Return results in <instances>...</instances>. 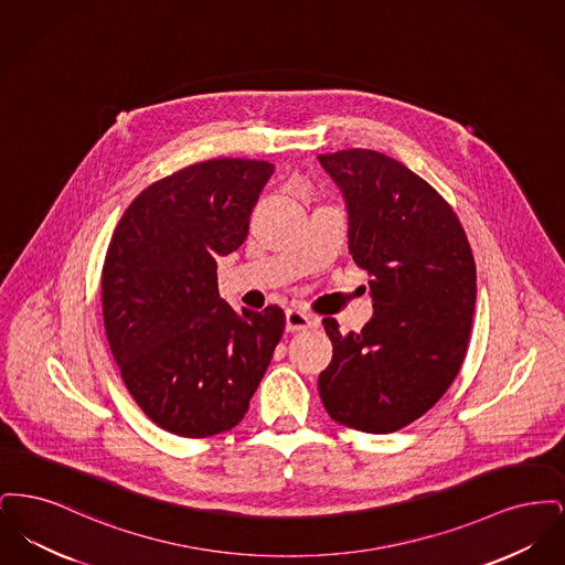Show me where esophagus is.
<instances>
[{
    "mask_svg": "<svg viewBox=\"0 0 565 565\" xmlns=\"http://www.w3.org/2000/svg\"><path fill=\"white\" fill-rule=\"evenodd\" d=\"M311 326H316V318H313V316H309V313H305V311H300V309H288V311H286V328H288L290 332H295V330H307V328H311Z\"/></svg>",
    "mask_w": 565,
    "mask_h": 565,
    "instance_id": "esophagus-1",
    "label": "esophagus"
}]
</instances>
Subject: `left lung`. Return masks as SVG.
I'll list each match as a JSON object with an SVG mask.
<instances>
[{"label": "left lung", "instance_id": "left-lung-1", "mask_svg": "<svg viewBox=\"0 0 565 565\" xmlns=\"http://www.w3.org/2000/svg\"><path fill=\"white\" fill-rule=\"evenodd\" d=\"M318 161L345 199L350 254L373 296L360 332L323 320L332 362L320 398L334 422L390 434L430 411L459 373L477 302L472 249L449 203L403 162L362 148Z\"/></svg>", "mask_w": 565, "mask_h": 565}]
</instances>
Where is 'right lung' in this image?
Listing matches in <instances>:
<instances>
[{"instance_id": "obj_1", "label": "right lung", "mask_w": 565, "mask_h": 565, "mask_svg": "<svg viewBox=\"0 0 565 565\" xmlns=\"http://www.w3.org/2000/svg\"><path fill=\"white\" fill-rule=\"evenodd\" d=\"M275 167L196 162L143 190L120 217L102 273L109 350L139 408L162 430L235 428L267 373L286 316L237 313L217 292V258L247 237Z\"/></svg>"}]
</instances>
